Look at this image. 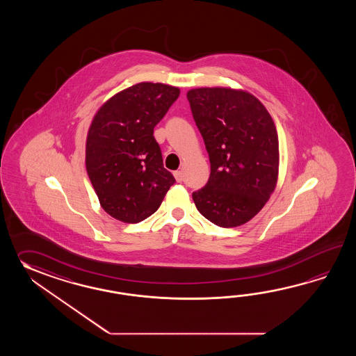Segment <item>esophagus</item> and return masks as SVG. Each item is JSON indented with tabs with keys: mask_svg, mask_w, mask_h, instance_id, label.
<instances>
[{
	"mask_svg": "<svg viewBox=\"0 0 356 356\" xmlns=\"http://www.w3.org/2000/svg\"><path fill=\"white\" fill-rule=\"evenodd\" d=\"M175 181H183V173H181V170H175Z\"/></svg>",
	"mask_w": 356,
	"mask_h": 356,
	"instance_id": "1",
	"label": "esophagus"
}]
</instances>
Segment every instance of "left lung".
<instances>
[{
  "label": "left lung",
  "instance_id": "left-lung-1",
  "mask_svg": "<svg viewBox=\"0 0 356 356\" xmlns=\"http://www.w3.org/2000/svg\"><path fill=\"white\" fill-rule=\"evenodd\" d=\"M187 98L211 163L209 181L192 193L197 210L218 227H241L262 210L277 184L275 122L242 89L197 88Z\"/></svg>",
  "mask_w": 356,
  "mask_h": 356
}]
</instances>
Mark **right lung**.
Instances as JSON below:
<instances>
[{
  "instance_id": "obj_1",
  "label": "right lung",
  "mask_w": 356,
  "mask_h": 356,
  "mask_svg": "<svg viewBox=\"0 0 356 356\" xmlns=\"http://www.w3.org/2000/svg\"><path fill=\"white\" fill-rule=\"evenodd\" d=\"M179 92L167 83H135L108 99L92 117L85 165L100 206L114 219L127 224L147 219L175 183L152 135Z\"/></svg>"
}]
</instances>
